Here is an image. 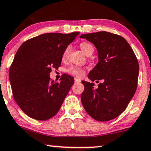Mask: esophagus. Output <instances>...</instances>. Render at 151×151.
<instances>
[{
    "mask_svg": "<svg viewBox=\"0 0 151 151\" xmlns=\"http://www.w3.org/2000/svg\"><path fill=\"white\" fill-rule=\"evenodd\" d=\"M81 82V81L78 78H75V83H80Z\"/></svg>",
    "mask_w": 151,
    "mask_h": 151,
    "instance_id": "obj_1",
    "label": "esophagus"
}]
</instances>
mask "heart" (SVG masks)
Listing matches in <instances>:
<instances>
[{
	"label": "heart",
	"instance_id": "1",
	"mask_svg": "<svg viewBox=\"0 0 151 151\" xmlns=\"http://www.w3.org/2000/svg\"><path fill=\"white\" fill-rule=\"evenodd\" d=\"M80 47H81L82 51L87 55L91 52L93 53V52H94V48L90 44L87 43V42H81L80 44ZM68 52H69V48H66L64 53H63V58H66L68 55ZM68 72L71 75L76 76V78H82L85 74V70L78 66L70 67L68 69Z\"/></svg>",
	"mask_w": 151,
	"mask_h": 151
}]
</instances>
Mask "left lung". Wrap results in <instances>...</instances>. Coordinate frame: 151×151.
Instances as JSON below:
<instances>
[{
    "label": "left lung",
    "instance_id": "obj_1",
    "mask_svg": "<svg viewBox=\"0 0 151 151\" xmlns=\"http://www.w3.org/2000/svg\"><path fill=\"white\" fill-rule=\"evenodd\" d=\"M80 38L94 44L98 52L99 62L89 73V79L102 81L96 89L94 83L82 81L85 87L82 104L94 120H113L126 109L134 95L138 60L127 40L118 35L99 31L83 34Z\"/></svg>",
    "mask_w": 151,
    "mask_h": 151
}]
</instances>
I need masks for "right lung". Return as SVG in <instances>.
<instances>
[{"label": "right lung", "instance_id": "1", "mask_svg": "<svg viewBox=\"0 0 151 151\" xmlns=\"http://www.w3.org/2000/svg\"><path fill=\"white\" fill-rule=\"evenodd\" d=\"M79 33H44L24 42L16 52L9 78L16 103L30 118L46 120L60 109L74 78L64 74L58 83L50 73L60 66L64 50Z\"/></svg>", "mask_w": 151, "mask_h": 151}]
</instances>
